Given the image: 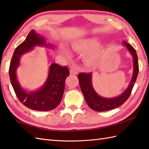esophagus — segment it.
<instances>
[{
	"label": "esophagus",
	"mask_w": 149,
	"mask_h": 149,
	"mask_svg": "<svg viewBox=\"0 0 149 149\" xmlns=\"http://www.w3.org/2000/svg\"><path fill=\"white\" fill-rule=\"evenodd\" d=\"M78 72L75 70V69H70V74H72V75H76L77 74Z\"/></svg>",
	"instance_id": "esophagus-1"
}]
</instances>
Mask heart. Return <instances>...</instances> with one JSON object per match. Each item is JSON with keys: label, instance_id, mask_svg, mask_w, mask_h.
<instances>
[{"label": "heart", "instance_id": "b5f03b06", "mask_svg": "<svg viewBox=\"0 0 149 149\" xmlns=\"http://www.w3.org/2000/svg\"><path fill=\"white\" fill-rule=\"evenodd\" d=\"M99 39L96 36H91L80 39L72 42L71 47L77 52H84L83 58L87 63H92L98 60L104 51V45L98 44ZM62 53L67 56H70V52L65 47L61 49Z\"/></svg>", "mask_w": 149, "mask_h": 149}]
</instances>
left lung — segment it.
Listing matches in <instances>:
<instances>
[{
	"label": "left lung",
	"instance_id": "8db88e82",
	"mask_svg": "<svg viewBox=\"0 0 149 149\" xmlns=\"http://www.w3.org/2000/svg\"><path fill=\"white\" fill-rule=\"evenodd\" d=\"M123 44L132 56L134 72H133L132 80L129 85V87L121 95L116 97V98H111L100 96L93 89L91 72H89V74L80 72L78 75L81 92L83 93L87 104L89 105V107L94 111L104 112L110 111L120 107L129 98L130 94H131L132 88L134 87L139 72L138 56L134 48L131 45L125 41H123Z\"/></svg>",
	"mask_w": 149,
	"mask_h": 149
}]
</instances>
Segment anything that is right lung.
Segmentation results:
<instances>
[{
  "mask_svg": "<svg viewBox=\"0 0 149 149\" xmlns=\"http://www.w3.org/2000/svg\"><path fill=\"white\" fill-rule=\"evenodd\" d=\"M35 46L52 47L53 45L46 44L44 37L31 30L26 40L18 45L14 51L9 69L10 81L17 98L26 107L35 111H51L56 108L61 102L65 80L69 75V71L67 66L62 67L57 63H51L44 86L35 91H25L17 80V69L20 64V56L32 50Z\"/></svg>",
  "mask_w": 149,
  "mask_h": 149,
  "instance_id": "right-lung-1",
  "label": "right lung"
}]
</instances>
